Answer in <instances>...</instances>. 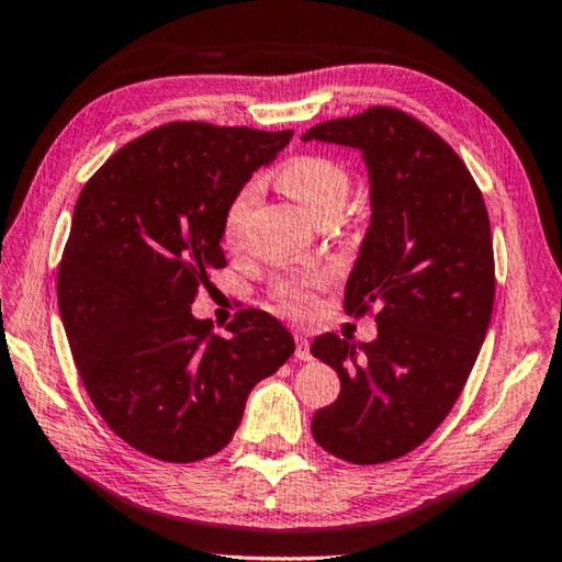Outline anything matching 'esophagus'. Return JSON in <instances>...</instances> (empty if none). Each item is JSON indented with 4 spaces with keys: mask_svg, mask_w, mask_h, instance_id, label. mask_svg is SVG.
<instances>
[{
    "mask_svg": "<svg viewBox=\"0 0 562 562\" xmlns=\"http://www.w3.org/2000/svg\"><path fill=\"white\" fill-rule=\"evenodd\" d=\"M294 339H296V357H299V360L301 362L312 360V352H308V337L304 335V331H299Z\"/></svg>",
    "mask_w": 562,
    "mask_h": 562,
    "instance_id": "34e87169",
    "label": "esophagus"
}]
</instances>
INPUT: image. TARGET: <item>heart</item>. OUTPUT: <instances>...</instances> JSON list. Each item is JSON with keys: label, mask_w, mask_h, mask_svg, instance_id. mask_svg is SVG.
Returning a JSON list of instances; mask_svg holds the SVG:
<instances>
[{"label": "heart", "mask_w": 562, "mask_h": 562, "mask_svg": "<svg viewBox=\"0 0 562 562\" xmlns=\"http://www.w3.org/2000/svg\"><path fill=\"white\" fill-rule=\"evenodd\" d=\"M276 182H279V187L289 198L299 202L301 210L312 221H319V217L329 213H341V207H345L349 198V190H352V180H349L347 169L335 159L322 157V154H304V157L289 159L279 169V175H276ZM258 190L254 182L240 187L238 194L231 200L223 217V238L227 246H238L243 227L248 223V215L254 210ZM322 283L324 279L316 273L283 279L273 286V299L283 308H289V312L304 314L314 304V294Z\"/></svg>", "instance_id": "1"}]
</instances>
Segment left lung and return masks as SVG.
<instances>
[{
  "label": "left lung",
  "mask_w": 562,
  "mask_h": 562,
  "mask_svg": "<svg viewBox=\"0 0 562 562\" xmlns=\"http://www.w3.org/2000/svg\"><path fill=\"white\" fill-rule=\"evenodd\" d=\"M362 151L372 217L349 273V314L375 308L378 339H314L341 390L316 411L312 434L349 463L401 459L459 401L494 306V250L474 177L441 136L411 113L372 105L301 136Z\"/></svg>",
  "instance_id": "1"
}]
</instances>
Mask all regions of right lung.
<instances>
[{
    "mask_svg": "<svg viewBox=\"0 0 562 562\" xmlns=\"http://www.w3.org/2000/svg\"><path fill=\"white\" fill-rule=\"evenodd\" d=\"M291 136L172 121L121 146L80 192L58 268L63 327L105 426L146 457L225 449L256 382L294 355L261 308L238 312L231 337L190 312L225 268L227 205Z\"/></svg>",
    "mask_w": 562,
    "mask_h": 562,
    "instance_id": "1",
    "label": "right lung"
}]
</instances>
